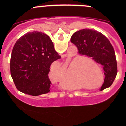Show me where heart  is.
Returning <instances> with one entry per match:
<instances>
[{
  "label": "heart",
  "mask_w": 126,
  "mask_h": 126,
  "mask_svg": "<svg viewBox=\"0 0 126 126\" xmlns=\"http://www.w3.org/2000/svg\"><path fill=\"white\" fill-rule=\"evenodd\" d=\"M86 62H88L87 60L79 58L76 61H74L72 64L69 66L65 74V79L64 80V84L70 87H76L80 84L82 79L79 69ZM90 71H89L88 73L83 76V79L84 80L90 77Z\"/></svg>",
  "instance_id": "heart-1"
}]
</instances>
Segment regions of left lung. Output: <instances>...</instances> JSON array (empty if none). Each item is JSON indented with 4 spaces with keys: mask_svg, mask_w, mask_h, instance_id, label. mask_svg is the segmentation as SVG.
Segmentation results:
<instances>
[{
    "mask_svg": "<svg viewBox=\"0 0 126 126\" xmlns=\"http://www.w3.org/2000/svg\"><path fill=\"white\" fill-rule=\"evenodd\" d=\"M71 41L77 47L79 54L91 57L102 66L105 79L101 91L110 87L118 70L115 50L109 39L96 30L85 29L75 32Z\"/></svg>",
    "mask_w": 126,
    "mask_h": 126,
    "instance_id": "8db88e82",
    "label": "left lung"
}]
</instances>
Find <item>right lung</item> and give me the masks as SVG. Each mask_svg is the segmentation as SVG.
<instances>
[{
  "mask_svg": "<svg viewBox=\"0 0 126 126\" xmlns=\"http://www.w3.org/2000/svg\"><path fill=\"white\" fill-rule=\"evenodd\" d=\"M60 58L48 35L32 32L21 36L13 48L10 59V72L16 88L33 96L49 93L50 65Z\"/></svg>",
  "mask_w": 126,
  "mask_h": 126,
  "instance_id": "right-lung-1",
  "label": "right lung"
}]
</instances>
